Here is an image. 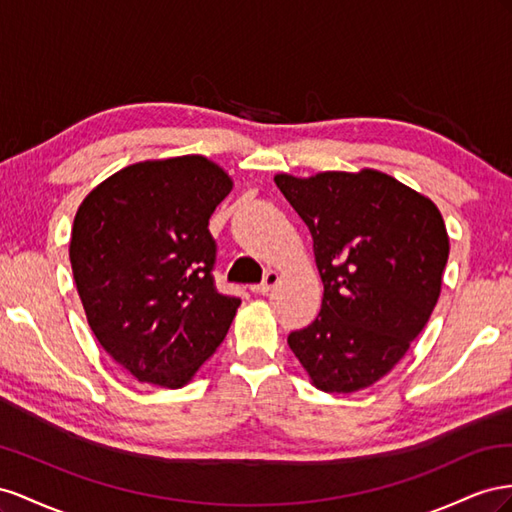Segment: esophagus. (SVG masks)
I'll return each mask as SVG.
<instances>
[{
    "mask_svg": "<svg viewBox=\"0 0 512 512\" xmlns=\"http://www.w3.org/2000/svg\"><path fill=\"white\" fill-rule=\"evenodd\" d=\"M276 283H279V274H276L274 270H268V272L264 274V281L253 285L251 291H253V294H268V291H270Z\"/></svg>",
    "mask_w": 512,
    "mask_h": 512,
    "instance_id": "esophagus-1",
    "label": "esophagus"
}]
</instances>
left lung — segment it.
<instances>
[{
    "instance_id": "obj_1",
    "label": "left lung",
    "mask_w": 512,
    "mask_h": 512,
    "mask_svg": "<svg viewBox=\"0 0 512 512\" xmlns=\"http://www.w3.org/2000/svg\"><path fill=\"white\" fill-rule=\"evenodd\" d=\"M309 227L321 311L287 343L324 392L382 379L427 326L442 289L448 233L435 203L382 171L274 178Z\"/></svg>"
}]
</instances>
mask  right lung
<instances>
[{"mask_svg": "<svg viewBox=\"0 0 512 512\" xmlns=\"http://www.w3.org/2000/svg\"><path fill=\"white\" fill-rule=\"evenodd\" d=\"M231 191L203 156L130 165L75 216L70 264L87 324L139 382L180 388L223 343L240 298L214 285L210 216Z\"/></svg>", "mask_w": 512, "mask_h": 512, "instance_id": "add662e5", "label": "right lung"}]
</instances>
